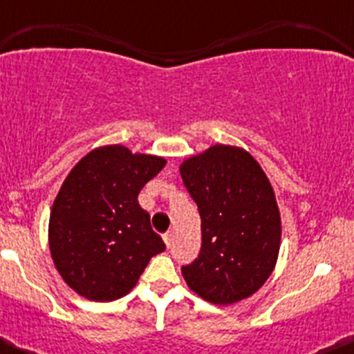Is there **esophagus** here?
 <instances>
[{"mask_svg":"<svg viewBox=\"0 0 354 354\" xmlns=\"http://www.w3.org/2000/svg\"><path fill=\"white\" fill-rule=\"evenodd\" d=\"M163 240H165V245L169 247H172V242H174V233L172 232H167L165 235H163Z\"/></svg>","mask_w":354,"mask_h":354,"instance_id":"34e87169","label":"esophagus"}]
</instances>
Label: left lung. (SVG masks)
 Instances as JSON below:
<instances>
[{
    "mask_svg": "<svg viewBox=\"0 0 354 354\" xmlns=\"http://www.w3.org/2000/svg\"><path fill=\"white\" fill-rule=\"evenodd\" d=\"M180 177L198 204L203 243L182 268L194 293L216 305L249 298L274 269L281 218L268 176L249 151L214 145L184 160Z\"/></svg>",
    "mask_w": 354,
    "mask_h": 354,
    "instance_id": "left-lung-1",
    "label": "left lung"
}]
</instances>
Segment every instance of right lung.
<instances>
[{
    "label": "right lung",
    "mask_w": 354,
    "mask_h": 354,
    "mask_svg": "<svg viewBox=\"0 0 354 354\" xmlns=\"http://www.w3.org/2000/svg\"><path fill=\"white\" fill-rule=\"evenodd\" d=\"M165 158L122 145L95 148L64 178L49 218V249L64 283L93 301L136 286L150 259L165 250L138 194Z\"/></svg>",
    "instance_id": "right-lung-1"
}]
</instances>
